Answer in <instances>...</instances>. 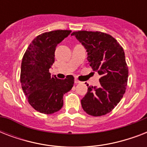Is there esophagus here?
<instances>
[{
    "label": "esophagus",
    "instance_id": "obj_1",
    "mask_svg": "<svg viewBox=\"0 0 147 147\" xmlns=\"http://www.w3.org/2000/svg\"><path fill=\"white\" fill-rule=\"evenodd\" d=\"M75 83H76V84H78V83H80V82H79L78 79H75Z\"/></svg>",
    "mask_w": 147,
    "mask_h": 147
}]
</instances>
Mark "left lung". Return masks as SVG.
I'll return each instance as SVG.
<instances>
[{"mask_svg":"<svg viewBox=\"0 0 147 147\" xmlns=\"http://www.w3.org/2000/svg\"><path fill=\"white\" fill-rule=\"evenodd\" d=\"M71 36L85 47L88 64L100 76V85L88 87L87 94L81 100L83 110L92 116L105 115L120 102L127 85L123 48L111 36L101 32L77 31Z\"/></svg>","mask_w":147,"mask_h":147,"instance_id":"left-lung-1","label":"left lung"}]
</instances>
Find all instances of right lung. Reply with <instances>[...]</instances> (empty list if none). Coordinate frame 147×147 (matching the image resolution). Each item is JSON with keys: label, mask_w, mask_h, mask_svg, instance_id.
Returning a JSON list of instances; mask_svg holds the SVG:
<instances>
[{"label": "right lung", "mask_w": 147, "mask_h": 147, "mask_svg": "<svg viewBox=\"0 0 147 147\" xmlns=\"http://www.w3.org/2000/svg\"><path fill=\"white\" fill-rule=\"evenodd\" d=\"M71 32L54 30L40 34L32 41L22 59V89L30 105L42 114L59 111L63 106V95L73 87L72 76L62 80L49 73L55 62V47Z\"/></svg>", "instance_id": "1"}]
</instances>
